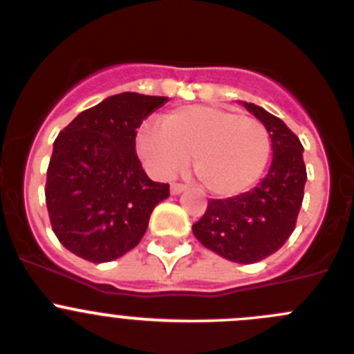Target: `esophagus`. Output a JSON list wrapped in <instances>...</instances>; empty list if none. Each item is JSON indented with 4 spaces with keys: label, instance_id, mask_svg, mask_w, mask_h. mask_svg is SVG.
Listing matches in <instances>:
<instances>
[{
    "label": "esophagus",
    "instance_id": "obj_1",
    "mask_svg": "<svg viewBox=\"0 0 354 354\" xmlns=\"http://www.w3.org/2000/svg\"><path fill=\"white\" fill-rule=\"evenodd\" d=\"M183 192H186V186H183V184H171L170 186L171 195H180Z\"/></svg>",
    "mask_w": 354,
    "mask_h": 354
}]
</instances>
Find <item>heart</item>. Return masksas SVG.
Returning <instances> with one entry per match:
<instances>
[{
    "instance_id": "heart-1",
    "label": "heart",
    "mask_w": 354,
    "mask_h": 354,
    "mask_svg": "<svg viewBox=\"0 0 354 354\" xmlns=\"http://www.w3.org/2000/svg\"><path fill=\"white\" fill-rule=\"evenodd\" d=\"M136 152L147 170L170 179L193 158L195 177L216 196H236L261 179L270 161L271 138L261 120L220 106H184L145 124Z\"/></svg>"
}]
</instances>
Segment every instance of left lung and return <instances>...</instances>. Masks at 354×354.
Returning <instances> with one entry per match:
<instances>
[{
	"label": "left lung",
	"mask_w": 354,
	"mask_h": 354,
	"mask_svg": "<svg viewBox=\"0 0 354 354\" xmlns=\"http://www.w3.org/2000/svg\"><path fill=\"white\" fill-rule=\"evenodd\" d=\"M270 133L273 161L268 175L246 193L209 200L202 220L193 225L196 239L220 257L252 264L280 250L296 227L306 168L303 145L286 122L252 102L239 101Z\"/></svg>",
	"instance_id": "left-lung-1"
}]
</instances>
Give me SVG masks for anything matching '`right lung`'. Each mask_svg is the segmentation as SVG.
<instances>
[{"instance_id":"1","label":"right lung","mask_w":354,"mask_h":354,"mask_svg":"<svg viewBox=\"0 0 354 354\" xmlns=\"http://www.w3.org/2000/svg\"><path fill=\"white\" fill-rule=\"evenodd\" d=\"M168 97L124 92L84 109L58 134L46 204L62 245L84 261L109 262L142 241L170 186L154 183L136 156V129Z\"/></svg>"}]
</instances>
